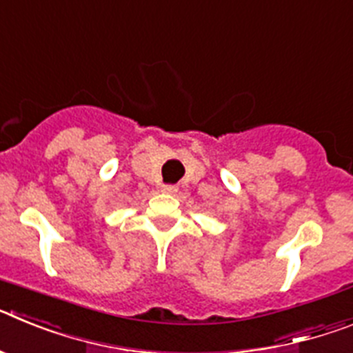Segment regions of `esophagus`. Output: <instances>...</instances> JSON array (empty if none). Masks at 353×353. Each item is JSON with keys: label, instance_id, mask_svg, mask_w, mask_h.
Listing matches in <instances>:
<instances>
[{"label": "esophagus", "instance_id": "esophagus-1", "mask_svg": "<svg viewBox=\"0 0 353 353\" xmlns=\"http://www.w3.org/2000/svg\"><path fill=\"white\" fill-rule=\"evenodd\" d=\"M176 191H179V187L173 185V183H166V185H162V192H166V194H174Z\"/></svg>", "mask_w": 353, "mask_h": 353}]
</instances>
